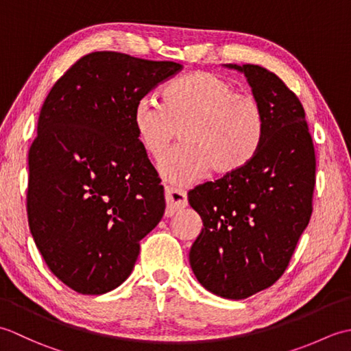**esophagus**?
<instances>
[{
	"mask_svg": "<svg viewBox=\"0 0 351 351\" xmlns=\"http://www.w3.org/2000/svg\"><path fill=\"white\" fill-rule=\"evenodd\" d=\"M164 196H166V217H171V215L178 214L189 204L187 195L173 187H167Z\"/></svg>",
	"mask_w": 351,
	"mask_h": 351,
	"instance_id": "1",
	"label": "esophagus"
}]
</instances>
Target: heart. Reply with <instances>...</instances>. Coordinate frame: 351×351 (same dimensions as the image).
Wrapping results in <instances>:
<instances>
[{"label": "heart", "mask_w": 351, "mask_h": 351, "mask_svg": "<svg viewBox=\"0 0 351 351\" xmlns=\"http://www.w3.org/2000/svg\"><path fill=\"white\" fill-rule=\"evenodd\" d=\"M155 96L140 98L132 125L141 149L158 160L181 136L184 143L160 162L171 184H195L213 169L228 176L247 166L264 137L265 113L256 95L237 90L232 81L210 71L182 75Z\"/></svg>", "instance_id": "obj_1"}]
</instances>
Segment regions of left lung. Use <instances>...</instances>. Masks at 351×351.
<instances>
[{
    "mask_svg": "<svg viewBox=\"0 0 351 351\" xmlns=\"http://www.w3.org/2000/svg\"><path fill=\"white\" fill-rule=\"evenodd\" d=\"M226 68L243 72L263 102L264 137L240 171L189 191L204 221L190 265L213 294L241 300L287 270L312 214L315 151L302 102L276 73L258 64Z\"/></svg>",
    "mask_w": 351,
    "mask_h": 351,
    "instance_id": "left-lung-1",
    "label": "left lung"
}]
</instances>
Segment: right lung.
I'll use <instances>...</instances> for the list:
<instances>
[{
    "label": "right lung",
    "instance_id": "right-lung-1",
    "mask_svg": "<svg viewBox=\"0 0 351 351\" xmlns=\"http://www.w3.org/2000/svg\"><path fill=\"white\" fill-rule=\"evenodd\" d=\"M182 69L113 51L81 57L45 99L28 152V225L49 270L99 295L131 274L166 200L132 125L136 102Z\"/></svg>",
    "mask_w": 351,
    "mask_h": 351
}]
</instances>
